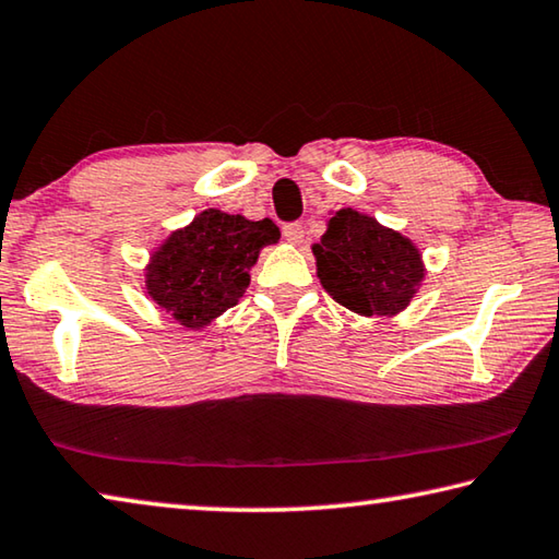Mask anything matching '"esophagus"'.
I'll return each mask as SVG.
<instances>
[{
	"label": "esophagus",
	"instance_id": "1",
	"mask_svg": "<svg viewBox=\"0 0 559 559\" xmlns=\"http://www.w3.org/2000/svg\"><path fill=\"white\" fill-rule=\"evenodd\" d=\"M283 236H286L288 243L300 246L302 236H306V229H302V224H286L283 226Z\"/></svg>",
	"mask_w": 559,
	"mask_h": 559
}]
</instances>
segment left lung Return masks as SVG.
<instances>
[{"mask_svg": "<svg viewBox=\"0 0 559 559\" xmlns=\"http://www.w3.org/2000/svg\"><path fill=\"white\" fill-rule=\"evenodd\" d=\"M325 226L313 257L333 300L365 318L400 316L427 278L419 246L349 206L330 214Z\"/></svg>", "mask_w": 559, "mask_h": 559, "instance_id": "obj_1", "label": "left lung"}]
</instances>
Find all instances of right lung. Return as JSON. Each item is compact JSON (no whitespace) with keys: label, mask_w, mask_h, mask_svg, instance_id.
Listing matches in <instances>:
<instances>
[{"label":"right lung","mask_w":559,"mask_h":559,"mask_svg":"<svg viewBox=\"0 0 559 559\" xmlns=\"http://www.w3.org/2000/svg\"><path fill=\"white\" fill-rule=\"evenodd\" d=\"M271 219L204 210L153 249L145 293L187 330H202L239 302L263 246L278 243Z\"/></svg>","instance_id":"obj_1"}]
</instances>
